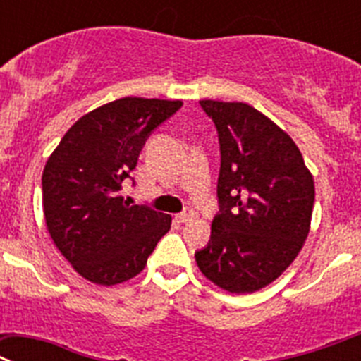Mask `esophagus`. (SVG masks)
Segmentation results:
<instances>
[{
    "instance_id": "esophagus-1",
    "label": "esophagus",
    "mask_w": 361,
    "mask_h": 361,
    "mask_svg": "<svg viewBox=\"0 0 361 361\" xmlns=\"http://www.w3.org/2000/svg\"><path fill=\"white\" fill-rule=\"evenodd\" d=\"M194 216H196V212H194L192 209H185L183 212H181V214H178V216H176V219H178V223H188V221L192 219Z\"/></svg>"
}]
</instances>
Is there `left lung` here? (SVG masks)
<instances>
[{"label":"left lung","mask_w":361,"mask_h":361,"mask_svg":"<svg viewBox=\"0 0 361 361\" xmlns=\"http://www.w3.org/2000/svg\"><path fill=\"white\" fill-rule=\"evenodd\" d=\"M219 140V212L196 252L201 274L230 293L274 282L310 233L313 176L277 124L243 102L200 100Z\"/></svg>","instance_id":"obj_1"}]
</instances>
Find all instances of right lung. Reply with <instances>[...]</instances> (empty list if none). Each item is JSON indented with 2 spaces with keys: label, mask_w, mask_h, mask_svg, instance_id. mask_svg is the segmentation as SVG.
<instances>
[{
  "label": "right lung",
  "mask_w": 361,
  "mask_h": 361,
  "mask_svg": "<svg viewBox=\"0 0 361 361\" xmlns=\"http://www.w3.org/2000/svg\"><path fill=\"white\" fill-rule=\"evenodd\" d=\"M181 100L126 97L68 129L43 171L48 232L77 274L100 286L126 282L147 264L171 216L120 196L151 133Z\"/></svg>",
  "instance_id": "add662e5"
}]
</instances>
